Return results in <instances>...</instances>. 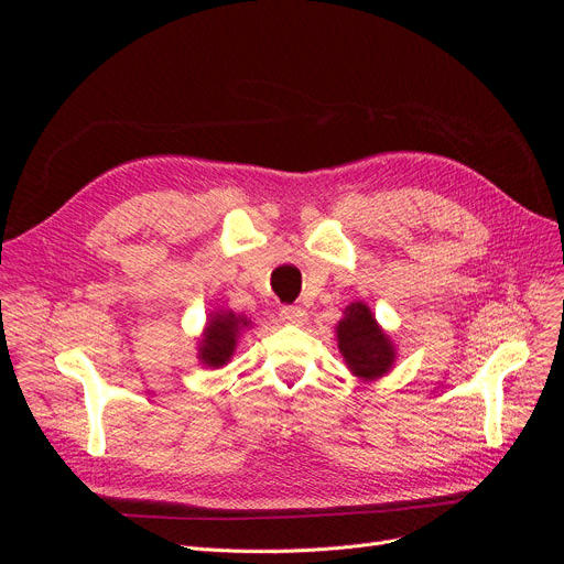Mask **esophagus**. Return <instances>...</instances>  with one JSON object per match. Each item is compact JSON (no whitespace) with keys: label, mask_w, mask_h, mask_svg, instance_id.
<instances>
[{"label":"esophagus","mask_w":564,"mask_h":564,"mask_svg":"<svg viewBox=\"0 0 564 564\" xmlns=\"http://www.w3.org/2000/svg\"><path fill=\"white\" fill-rule=\"evenodd\" d=\"M279 317L285 322V324H304L306 322V311L302 306H281L279 311Z\"/></svg>","instance_id":"34e87169"}]
</instances>
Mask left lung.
<instances>
[{
    "label": "left lung",
    "instance_id": "1",
    "mask_svg": "<svg viewBox=\"0 0 564 564\" xmlns=\"http://www.w3.org/2000/svg\"><path fill=\"white\" fill-rule=\"evenodd\" d=\"M338 349L347 368L364 379L389 372L395 359L389 336L379 329L366 304H349L338 322Z\"/></svg>",
    "mask_w": 564,
    "mask_h": 564
}]
</instances>
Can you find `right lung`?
Returning <instances> with one entry per match:
<instances>
[{
    "instance_id": "1",
    "label": "right lung",
    "mask_w": 564,
    "mask_h": 564,
    "mask_svg": "<svg viewBox=\"0 0 564 564\" xmlns=\"http://www.w3.org/2000/svg\"><path fill=\"white\" fill-rule=\"evenodd\" d=\"M249 319L235 313H217L207 322V329L200 340V361L210 368L224 366L230 357L237 343V334L242 327H247Z\"/></svg>"
}]
</instances>
